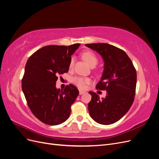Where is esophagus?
Segmentation results:
<instances>
[{
    "instance_id": "34e87169",
    "label": "esophagus",
    "mask_w": 159,
    "mask_h": 159,
    "mask_svg": "<svg viewBox=\"0 0 159 159\" xmlns=\"http://www.w3.org/2000/svg\"><path fill=\"white\" fill-rule=\"evenodd\" d=\"M84 93H85V91H83V90H80V95H82L84 94Z\"/></svg>"
}]
</instances>
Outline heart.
<instances>
[{
    "instance_id": "obj_1",
    "label": "heart",
    "mask_w": 159,
    "mask_h": 159,
    "mask_svg": "<svg viewBox=\"0 0 159 159\" xmlns=\"http://www.w3.org/2000/svg\"><path fill=\"white\" fill-rule=\"evenodd\" d=\"M82 57L84 60L87 62V63L90 66H95L98 64V57H96L95 54L93 52H90V51H86L84 52L82 54ZM74 57H71L70 61V68H71L72 67L74 66ZM90 82V80L88 78H83V77H74V78L72 79V83L75 84L76 86H78L80 88H85L86 85Z\"/></svg>"
}]
</instances>
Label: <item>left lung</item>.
<instances>
[{"label":"left lung","instance_id":"obj_1","mask_svg":"<svg viewBox=\"0 0 159 159\" xmlns=\"http://www.w3.org/2000/svg\"><path fill=\"white\" fill-rule=\"evenodd\" d=\"M85 46L102 56L104 70L96 88L106 90L102 99L89 91L91 100L88 103L90 117L102 125L117 122L125 115L133 103L137 84V72L131 59L123 50L105 43Z\"/></svg>","mask_w":159,"mask_h":159}]
</instances>
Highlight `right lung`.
<instances>
[{
    "label": "right lung",
    "instance_id": "right-lung-1",
    "mask_svg": "<svg viewBox=\"0 0 159 159\" xmlns=\"http://www.w3.org/2000/svg\"><path fill=\"white\" fill-rule=\"evenodd\" d=\"M80 45L46 46L26 62L22 89L32 113L42 123L57 125L70 117L79 91L71 84L60 90L56 84L57 75L68 71L71 56Z\"/></svg>",
    "mask_w": 159,
    "mask_h": 159
}]
</instances>
